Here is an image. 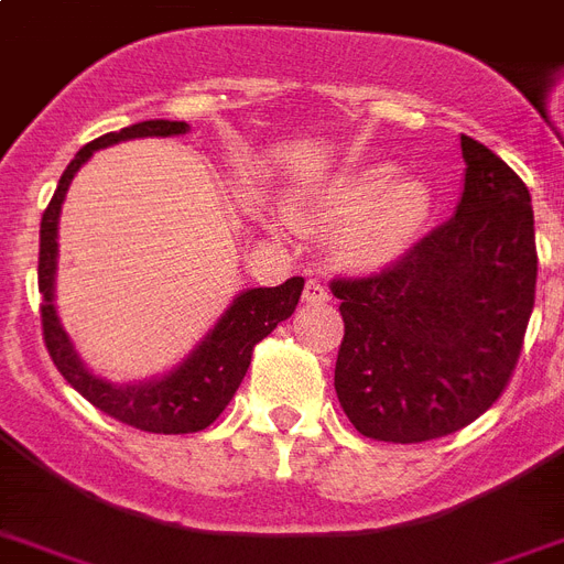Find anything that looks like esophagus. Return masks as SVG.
I'll return each mask as SVG.
<instances>
[{
  "label": "esophagus",
  "mask_w": 564,
  "mask_h": 564,
  "mask_svg": "<svg viewBox=\"0 0 564 564\" xmlns=\"http://www.w3.org/2000/svg\"><path fill=\"white\" fill-rule=\"evenodd\" d=\"M301 299L307 301V304H325L327 299H330V292H327V286L318 278H310L307 283H304V295Z\"/></svg>",
  "instance_id": "34e87169"
}]
</instances>
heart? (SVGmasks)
<instances>
[{
	"instance_id": "obj_1",
	"label": "heart",
	"mask_w": 564,
	"mask_h": 564,
	"mask_svg": "<svg viewBox=\"0 0 564 564\" xmlns=\"http://www.w3.org/2000/svg\"><path fill=\"white\" fill-rule=\"evenodd\" d=\"M394 166H369L336 181L316 204L322 221H343L336 251L345 263L386 265L419 239L430 219V189L421 178H392Z\"/></svg>"
}]
</instances>
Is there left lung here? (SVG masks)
Here are the masks:
<instances>
[{
    "instance_id": "obj_1",
    "label": "left lung",
    "mask_w": 564,
    "mask_h": 564,
    "mask_svg": "<svg viewBox=\"0 0 564 564\" xmlns=\"http://www.w3.org/2000/svg\"><path fill=\"white\" fill-rule=\"evenodd\" d=\"M465 187L445 225L366 278H334L345 336L336 398L362 436L415 445L468 427L516 371L535 304L530 189L465 137Z\"/></svg>"
}]
</instances>
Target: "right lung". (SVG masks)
<instances>
[{"instance_id":"right-lung-1","label":"right lung","mask_w":564,"mask_h":564,"mask_svg":"<svg viewBox=\"0 0 564 564\" xmlns=\"http://www.w3.org/2000/svg\"><path fill=\"white\" fill-rule=\"evenodd\" d=\"M187 122L149 119V122L110 131V134L87 143L64 170L55 195L43 213V221H40L37 286L40 295H43L40 322H43V343H46L48 357L57 366V371L64 375L66 383L73 386L78 394H84L96 410L122 421L128 427L145 430V433H166V436L198 433L219 419L221 410L237 394L248 366H251L254 345L295 313L301 290H304V278H290L281 286L239 292L234 304L213 325L210 334L195 345L193 354H187V360L158 380L117 386L101 380L84 366L55 313L57 216H61L66 189L73 184L75 172L82 170L84 163L93 158V152H99V149H108V145L122 143V140H134V137H175L187 134Z\"/></svg>"}]
</instances>
